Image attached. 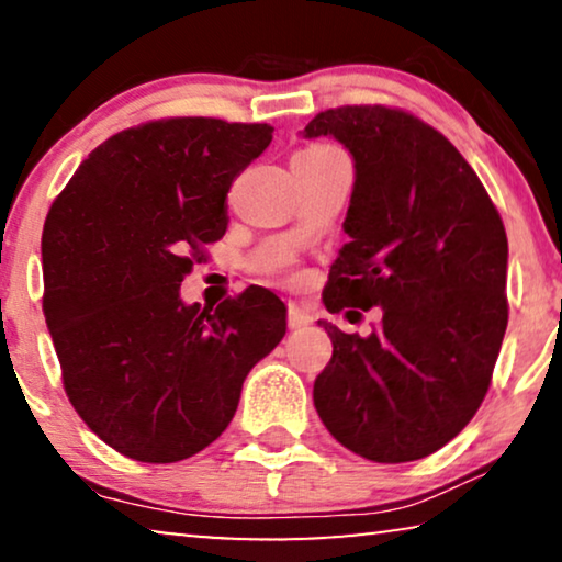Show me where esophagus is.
Returning <instances> with one entry per match:
<instances>
[{
  "mask_svg": "<svg viewBox=\"0 0 562 562\" xmlns=\"http://www.w3.org/2000/svg\"><path fill=\"white\" fill-rule=\"evenodd\" d=\"M313 318L307 315L305 311H300L297 305H290L288 307V326L290 328H303V326H311Z\"/></svg>",
  "mask_w": 562,
  "mask_h": 562,
  "instance_id": "esophagus-1",
  "label": "esophagus"
}]
</instances>
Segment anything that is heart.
Listing matches in <instances>:
<instances>
[{
    "mask_svg": "<svg viewBox=\"0 0 562 562\" xmlns=\"http://www.w3.org/2000/svg\"><path fill=\"white\" fill-rule=\"evenodd\" d=\"M311 149H313V147H311Z\"/></svg>",
    "mask_w": 562,
    "mask_h": 562,
    "instance_id": "heart-1",
    "label": "heart"
}]
</instances>
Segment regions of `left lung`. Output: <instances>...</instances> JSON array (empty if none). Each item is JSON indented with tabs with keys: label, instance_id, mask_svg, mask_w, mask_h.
Instances as JSON below:
<instances>
[{
	"label": "left lung",
	"instance_id": "8db88e82",
	"mask_svg": "<svg viewBox=\"0 0 562 562\" xmlns=\"http://www.w3.org/2000/svg\"><path fill=\"white\" fill-rule=\"evenodd\" d=\"M353 157L323 303L382 307L367 338L321 321L334 357L313 384L330 436L376 463L436 453L486 397L507 330V232L463 155L417 116L338 106L303 130Z\"/></svg>",
	"mask_w": 562,
	"mask_h": 562
}]
</instances>
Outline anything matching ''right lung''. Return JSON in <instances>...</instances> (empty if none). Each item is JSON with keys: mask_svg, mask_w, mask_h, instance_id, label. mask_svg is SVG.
Listing matches in <instances>:
<instances>
[{"mask_svg": "<svg viewBox=\"0 0 562 562\" xmlns=\"http://www.w3.org/2000/svg\"><path fill=\"white\" fill-rule=\"evenodd\" d=\"M270 142V124L211 116L132 126L93 149L47 211L43 311L63 386L126 458L176 463L211 446L288 330L270 290L216 311L180 300L203 244L226 232L234 178Z\"/></svg>", "mask_w": 562, "mask_h": 562, "instance_id": "add662e5", "label": "right lung"}]
</instances>
